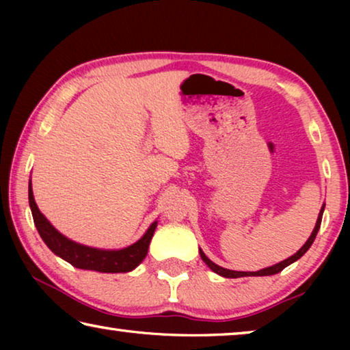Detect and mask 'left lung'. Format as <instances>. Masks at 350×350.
<instances>
[{
	"instance_id": "obj_1",
	"label": "left lung",
	"mask_w": 350,
	"mask_h": 350,
	"mask_svg": "<svg viewBox=\"0 0 350 350\" xmlns=\"http://www.w3.org/2000/svg\"><path fill=\"white\" fill-rule=\"evenodd\" d=\"M323 211H324V205H323V208H321V211H319V215H318V221H317L315 228H313V232H312V234H310V238L307 239L306 244H304L303 247H301L299 250L293 254V256L287 258L286 260H282V262H280V264H275V265H271V267L262 269V270H259V271H234V270H228V269L219 267L217 264H215V262H213V260H210L208 258L205 256V253H204L202 250H199V253H200V258H202L204 262H205L206 265H208V267H210L213 271H215V273L221 275V276H224V278H241V276H269V275H276V273H280L281 270L286 269L287 265H290V264H292V262H295V260H298L301 256H303V254H304L307 250H309L310 245L313 244V241H315V238H317V233H318V230H319V225H321Z\"/></svg>"
}]
</instances>
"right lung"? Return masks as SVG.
Wrapping results in <instances>:
<instances>
[{"instance_id":"obj_1","label":"right lung","mask_w":350,"mask_h":350,"mask_svg":"<svg viewBox=\"0 0 350 350\" xmlns=\"http://www.w3.org/2000/svg\"><path fill=\"white\" fill-rule=\"evenodd\" d=\"M29 205H31L35 227H37L41 239L57 256L68 260L77 269L96 270L102 273H126L137 267L146 256L154 230L157 227V222L151 224L144 238L123 250H98V248L77 244L58 233L38 210L31 185H29Z\"/></svg>"}]
</instances>
